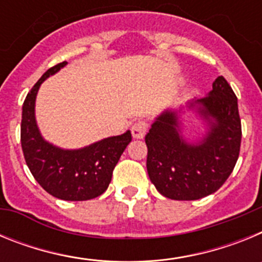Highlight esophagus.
<instances>
[{
    "instance_id": "34e87169",
    "label": "esophagus",
    "mask_w": 262,
    "mask_h": 262,
    "mask_svg": "<svg viewBox=\"0 0 262 262\" xmlns=\"http://www.w3.org/2000/svg\"><path fill=\"white\" fill-rule=\"evenodd\" d=\"M147 129H148L147 120L139 119L136 120L135 123L133 124V127H131V134H133V136L135 139H143L144 138L145 133H147Z\"/></svg>"
}]
</instances>
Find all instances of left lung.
Instances as JSON below:
<instances>
[{
  "mask_svg": "<svg viewBox=\"0 0 262 262\" xmlns=\"http://www.w3.org/2000/svg\"><path fill=\"white\" fill-rule=\"evenodd\" d=\"M196 102L203 106L201 114L215 120L201 144L184 142L170 111L157 118L145 135L148 176L157 191L170 200L195 201L215 193L239 159L242 120L231 85L219 76L210 96Z\"/></svg>",
  "mask_w": 262,
  "mask_h": 262,
  "instance_id": "1",
  "label": "left lung"
}]
</instances>
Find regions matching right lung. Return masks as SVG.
I'll use <instances>...</instances> for the list:
<instances>
[{
    "mask_svg": "<svg viewBox=\"0 0 262 262\" xmlns=\"http://www.w3.org/2000/svg\"><path fill=\"white\" fill-rule=\"evenodd\" d=\"M67 61L48 69L26 96L22 107L20 144L30 172L51 195L62 201H88L105 193L131 133L103 139L77 151H64L43 140L36 127L34 106L40 84Z\"/></svg>",
    "mask_w": 262,
    "mask_h": 262,
    "instance_id": "add662e5",
    "label": "right lung"
}]
</instances>
